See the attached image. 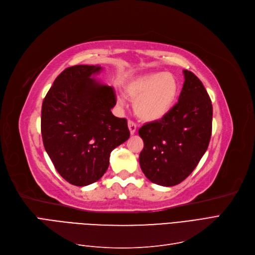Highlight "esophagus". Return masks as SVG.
Here are the masks:
<instances>
[{
  "instance_id": "1",
  "label": "esophagus",
  "mask_w": 255,
  "mask_h": 255,
  "mask_svg": "<svg viewBox=\"0 0 255 255\" xmlns=\"http://www.w3.org/2000/svg\"><path fill=\"white\" fill-rule=\"evenodd\" d=\"M128 128H129V131H130L131 134H134V133H135V131H136V125H135L134 122L129 120V121H128Z\"/></svg>"
}]
</instances>
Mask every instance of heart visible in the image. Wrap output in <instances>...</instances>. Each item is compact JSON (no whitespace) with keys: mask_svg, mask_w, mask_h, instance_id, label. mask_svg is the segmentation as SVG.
Segmentation results:
<instances>
[{"mask_svg":"<svg viewBox=\"0 0 255 255\" xmlns=\"http://www.w3.org/2000/svg\"><path fill=\"white\" fill-rule=\"evenodd\" d=\"M125 92L131 100H134L133 109L138 119L156 122L164 119L173 108L180 92V84L170 73L150 72L128 82ZM118 103L123 105L121 99H118Z\"/></svg>","mask_w":255,"mask_h":255,"instance_id":"b5f03b06","label":"heart"}]
</instances>
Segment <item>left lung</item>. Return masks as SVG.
<instances>
[{
	"label": "left lung",
	"mask_w": 255,
	"mask_h": 255,
	"mask_svg": "<svg viewBox=\"0 0 255 255\" xmlns=\"http://www.w3.org/2000/svg\"><path fill=\"white\" fill-rule=\"evenodd\" d=\"M178 102L159 121L139 128L144 140L139 165L154 184L171 187L194 170L208 148L212 132V104L203 83L184 70Z\"/></svg>",
	"instance_id": "1"
}]
</instances>
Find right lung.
<instances>
[{
  "label": "right lung",
  "mask_w": 255,
  "mask_h": 255,
  "mask_svg": "<svg viewBox=\"0 0 255 255\" xmlns=\"http://www.w3.org/2000/svg\"><path fill=\"white\" fill-rule=\"evenodd\" d=\"M101 66L75 65L53 82L42 105L41 131L56 171L74 186H87L107 171L113 149L129 138L127 120L112 115L115 90L92 75Z\"/></svg>",
  "instance_id": "obj_1"
}]
</instances>
